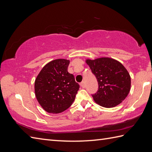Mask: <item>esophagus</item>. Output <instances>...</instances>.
Segmentation results:
<instances>
[{
    "label": "esophagus",
    "mask_w": 152,
    "mask_h": 152,
    "mask_svg": "<svg viewBox=\"0 0 152 152\" xmlns=\"http://www.w3.org/2000/svg\"><path fill=\"white\" fill-rule=\"evenodd\" d=\"M80 86L82 87V88H85V82H82L81 83H80Z\"/></svg>",
    "instance_id": "34e87169"
}]
</instances>
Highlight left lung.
Segmentation results:
<instances>
[{
	"mask_svg": "<svg viewBox=\"0 0 152 152\" xmlns=\"http://www.w3.org/2000/svg\"><path fill=\"white\" fill-rule=\"evenodd\" d=\"M86 62L98 81V91L92 95L96 104L112 108L121 103L131 89V76L125 66L110 57L86 59Z\"/></svg>",
	"mask_w": 152,
	"mask_h": 152,
	"instance_id": "obj_1",
	"label": "left lung"
}]
</instances>
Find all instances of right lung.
<instances>
[{"instance_id":"add662e5","label":"right lung","mask_w":152,"mask_h":152,"mask_svg":"<svg viewBox=\"0 0 152 152\" xmlns=\"http://www.w3.org/2000/svg\"><path fill=\"white\" fill-rule=\"evenodd\" d=\"M70 61L58 59L45 65L34 82L38 102L45 111L58 114L72 105L80 86L68 72Z\"/></svg>"}]
</instances>
